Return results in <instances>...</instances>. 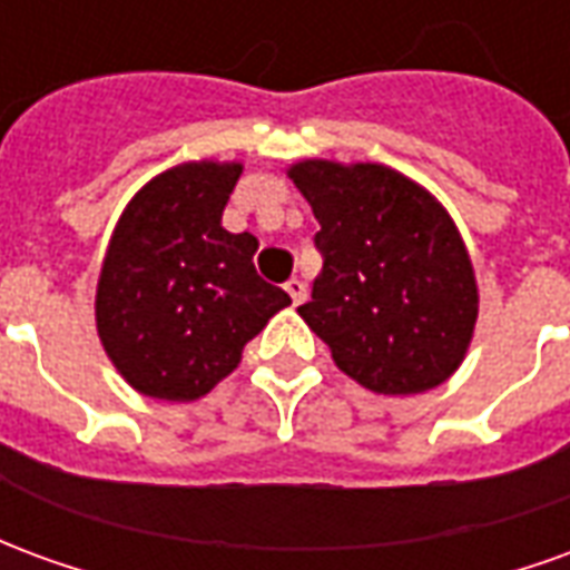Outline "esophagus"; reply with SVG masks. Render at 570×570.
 <instances>
[{"label":"esophagus","instance_id":"1","mask_svg":"<svg viewBox=\"0 0 570 570\" xmlns=\"http://www.w3.org/2000/svg\"><path fill=\"white\" fill-rule=\"evenodd\" d=\"M286 293L293 298V305H302V302L308 298V286L302 284L298 277H293V281H286Z\"/></svg>","mask_w":570,"mask_h":570}]
</instances>
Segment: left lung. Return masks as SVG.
<instances>
[{
  "mask_svg": "<svg viewBox=\"0 0 570 570\" xmlns=\"http://www.w3.org/2000/svg\"><path fill=\"white\" fill-rule=\"evenodd\" d=\"M289 179L321 223L323 272L298 305L338 370L375 394L442 384L476 326L464 240L430 191L384 164L302 161Z\"/></svg>",
  "mask_w": 570,
  "mask_h": 570,
  "instance_id": "left-lung-1",
  "label": "left lung"
}]
</instances>
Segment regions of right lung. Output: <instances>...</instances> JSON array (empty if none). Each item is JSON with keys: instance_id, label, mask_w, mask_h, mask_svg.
I'll use <instances>...</instances> for the list:
<instances>
[{"instance_id": "obj_1", "label": "right lung", "mask_w": 570, "mask_h": 570, "mask_svg": "<svg viewBox=\"0 0 570 570\" xmlns=\"http://www.w3.org/2000/svg\"><path fill=\"white\" fill-rule=\"evenodd\" d=\"M237 176L240 164H179L142 186L118 219L97 284V333L140 394L198 400L289 305L256 274L259 240L223 228Z\"/></svg>"}]
</instances>
